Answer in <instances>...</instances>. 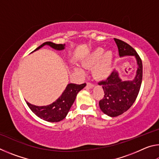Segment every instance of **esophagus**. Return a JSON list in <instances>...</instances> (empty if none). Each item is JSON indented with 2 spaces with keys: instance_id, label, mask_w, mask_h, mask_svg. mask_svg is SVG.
<instances>
[{
  "instance_id": "esophagus-1",
  "label": "esophagus",
  "mask_w": 159,
  "mask_h": 159,
  "mask_svg": "<svg viewBox=\"0 0 159 159\" xmlns=\"http://www.w3.org/2000/svg\"><path fill=\"white\" fill-rule=\"evenodd\" d=\"M86 87L89 88V89H91V88H93L94 87V85L91 83H87V85H86Z\"/></svg>"
}]
</instances>
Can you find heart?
I'll return each mask as SVG.
<instances>
[{
	"label": "heart",
	"mask_w": 159,
	"mask_h": 159,
	"mask_svg": "<svg viewBox=\"0 0 159 159\" xmlns=\"http://www.w3.org/2000/svg\"><path fill=\"white\" fill-rule=\"evenodd\" d=\"M113 54L111 51L104 52V48H98L91 52L82 61L83 66L85 68L94 66L93 75L98 79H106L108 78L112 71ZM75 71L78 74H83L84 70L81 67L76 66Z\"/></svg>",
	"instance_id": "1"
}]
</instances>
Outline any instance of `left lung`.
Wrapping results in <instances>:
<instances>
[{
  "instance_id": "obj_1",
  "label": "left lung",
  "mask_w": 159,
  "mask_h": 159,
  "mask_svg": "<svg viewBox=\"0 0 159 159\" xmlns=\"http://www.w3.org/2000/svg\"><path fill=\"white\" fill-rule=\"evenodd\" d=\"M114 41L120 57L134 56L138 68L132 80H123L118 71L114 70L107 80L98 83L104 92V98L99 102V108L104 114L111 117L118 116L130 108L138 95L142 80V62L135 50L119 39H114Z\"/></svg>"
}]
</instances>
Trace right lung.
<instances>
[{"mask_svg": "<svg viewBox=\"0 0 159 159\" xmlns=\"http://www.w3.org/2000/svg\"><path fill=\"white\" fill-rule=\"evenodd\" d=\"M44 45H49L57 50H62L65 48V44H55L48 41L40 45L34 51L39 50ZM85 85V83L80 85L69 83L66 85L65 90L60 98L49 105L36 106L29 103L28 102H26V104L31 111L41 119L48 122H59L66 116L70 108L76 99L77 94L84 88Z\"/></svg>", "mask_w": 159, "mask_h": 159, "instance_id": "right-lung-1", "label": "right lung"}]
</instances>
